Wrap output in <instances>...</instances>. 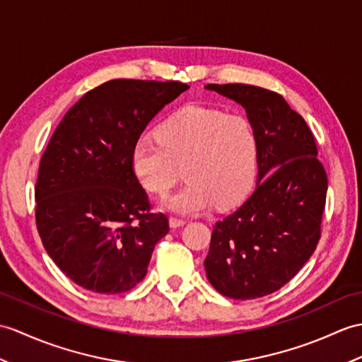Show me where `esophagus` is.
I'll return each instance as SVG.
<instances>
[{
	"mask_svg": "<svg viewBox=\"0 0 362 362\" xmlns=\"http://www.w3.org/2000/svg\"><path fill=\"white\" fill-rule=\"evenodd\" d=\"M185 223H187V222H185L183 219H179V217H171V219H170L171 228H179V226H183Z\"/></svg>",
	"mask_w": 362,
	"mask_h": 362,
	"instance_id": "obj_1",
	"label": "esophagus"
}]
</instances>
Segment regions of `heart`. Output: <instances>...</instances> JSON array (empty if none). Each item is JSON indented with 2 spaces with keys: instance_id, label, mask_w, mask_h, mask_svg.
<instances>
[{
  "instance_id": "b5f03b06",
  "label": "heart",
  "mask_w": 362,
  "mask_h": 362,
  "mask_svg": "<svg viewBox=\"0 0 362 362\" xmlns=\"http://www.w3.org/2000/svg\"><path fill=\"white\" fill-rule=\"evenodd\" d=\"M158 140L132 148V173L143 188L165 194L185 171L189 182L163 205L182 214H199L214 204L228 209L255 187L259 143L248 119L221 109L187 106L158 126Z\"/></svg>"
}]
</instances>
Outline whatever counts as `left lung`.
Listing matches in <instances>:
<instances>
[{
	"mask_svg": "<svg viewBox=\"0 0 362 362\" xmlns=\"http://www.w3.org/2000/svg\"><path fill=\"white\" fill-rule=\"evenodd\" d=\"M205 88L245 109L259 143L257 187L213 226L206 277L226 298H262L290 282L313 255L329 182L312 129L281 94L240 83Z\"/></svg>",
	"mask_w": 362,
	"mask_h": 362,
	"instance_id": "1",
	"label": "left lung"
}]
</instances>
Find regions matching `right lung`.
<instances>
[{"instance_id": "obj_1", "label": "right lung", "mask_w": 362, "mask_h": 362, "mask_svg": "<svg viewBox=\"0 0 362 362\" xmlns=\"http://www.w3.org/2000/svg\"><path fill=\"white\" fill-rule=\"evenodd\" d=\"M180 81L111 80L86 92L41 156L35 222L47 255L71 279L100 295L124 293L146 276L170 231L131 166L132 148Z\"/></svg>"}]
</instances>
